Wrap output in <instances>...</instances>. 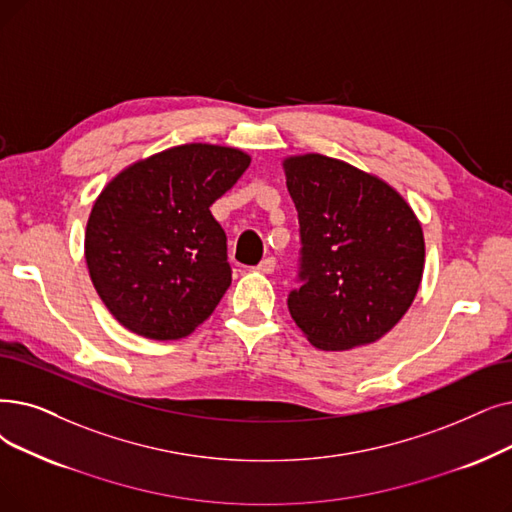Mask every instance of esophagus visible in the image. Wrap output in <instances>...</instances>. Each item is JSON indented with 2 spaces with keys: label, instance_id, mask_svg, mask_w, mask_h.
Instances as JSON below:
<instances>
[{
  "label": "esophagus",
  "instance_id": "34e87169",
  "mask_svg": "<svg viewBox=\"0 0 512 512\" xmlns=\"http://www.w3.org/2000/svg\"><path fill=\"white\" fill-rule=\"evenodd\" d=\"M255 270L261 272V274H272L276 270V259L274 257H265Z\"/></svg>",
  "mask_w": 512,
  "mask_h": 512
}]
</instances>
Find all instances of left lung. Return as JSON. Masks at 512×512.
Wrapping results in <instances>:
<instances>
[{
  "mask_svg": "<svg viewBox=\"0 0 512 512\" xmlns=\"http://www.w3.org/2000/svg\"><path fill=\"white\" fill-rule=\"evenodd\" d=\"M282 167L301 234V286L288 295L295 324L324 351L379 341L418 293V217L381 177L345 161L309 152Z\"/></svg>",
  "mask_w": 512,
  "mask_h": 512,
  "instance_id": "8db88e82",
  "label": "left lung"
}]
</instances>
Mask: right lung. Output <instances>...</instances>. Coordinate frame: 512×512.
<instances>
[{
	"mask_svg": "<svg viewBox=\"0 0 512 512\" xmlns=\"http://www.w3.org/2000/svg\"><path fill=\"white\" fill-rule=\"evenodd\" d=\"M251 165L247 152L182 144L123 169L96 198L85 261L119 324L154 341L184 339L232 282L226 232L209 207Z\"/></svg>",
	"mask_w": 512,
	"mask_h": 512,
	"instance_id": "1",
	"label": "right lung"
}]
</instances>
